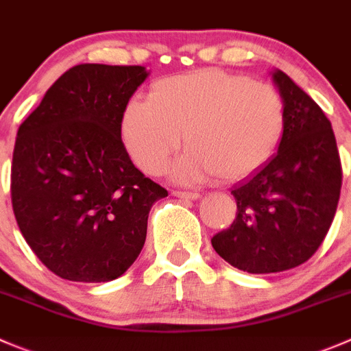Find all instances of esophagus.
I'll list each match as a JSON object with an SVG mask.
<instances>
[{"mask_svg": "<svg viewBox=\"0 0 351 351\" xmlns=\"http://www.w3.org/2000/svg\"><path fill=\"white\" fill-rule=\"evenodd\" d=\"M173 195L178 197V199H186V200L200 199V193H197V192H182V190H173Z\"/></svg>", "mask_w": 351, "mask_h": 351, "instance_id": "esophagus-1", "label": "esophagus"}]
</instances>
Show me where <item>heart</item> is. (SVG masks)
Returning <instances> with one entry per match:
<instances>
[{
	"instance_id": "obj_1",
	"label": "heart",
	"mask_w": 351,
	"mask_h": 351,
	"mask_svg": "<svg viewBox=\"0 0 351 351\" xmlns=\"http://www.w3.org/2000/svg\"><path fill=\"white\" fill-rule=\"evenodd\" d=\"M287 128V104L276 87L245 75L206 68L158 80L149 101H130L121 138L132 161L158 175L183 144L171 176L183 183L240 182L276 152Z\"/></svg>"
}]
</instances>
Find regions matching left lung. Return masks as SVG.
<instances>
[{
	"label": "left lung",
	"mask_w": 351,
	"mask_h": 351,
	"mask_svg": "<svg viewBox=\"0 0 351 351\" xmlns=\"http://www.w3.org/2000/svg\"><path fill=\"white\" fill-rule=\"evenodd\" d=\"M273 82L287 104L278 152L231 193L237 217L214 234V250L250 274L293 269L315 254L335 219L341 161L331 121L285 71Z\"/></svg>",
	"instance_id": "1"
}]
</instances>
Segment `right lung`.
I'll return each mask as SVG.
<instances>
[{"instance_id": "1", "label": "right lung", "mask_w": 351, "mask_h": 351, "mask_svg": "<svg viewBox=\"0 0 351 351\" xmlns=\"http://www.w3.org/2000/svg\"><path fill=\"white\" fill-rule=\"evenodd\" d=\"M147 75L144 66L77 64L20 125L13 213L34 254L63 280L120 278L144 247L152 204L168 197L121 142V114Z\"/></svg>"}]
</instances>
